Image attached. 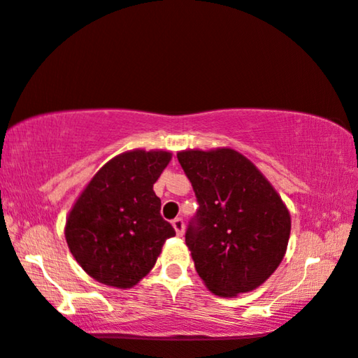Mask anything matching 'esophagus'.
Listing matches in <instances>:
<instances>
[{"label":"esophagus","mask_w":358,"mask_h":358,"mask_svg":"<svg viewBox=\"0 0 358 358\" xmlns=\"http://www.w3.org/2000/svg\"><path fill=\"white\" fill-rule=\"evenodd\" d=\"M171 226H173V229H175V232L178 236H183V232H185V222H183V219L182 217H176V219H173V221H171Z\"/></svg>","instance_id":"34e87169"}]
</instances>
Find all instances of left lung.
<instances>
[{
	"instance_id": "8db88e82",
	"label": "left lung",
	"mask_w": 358,
	"mask_h": 358,
	"mask_svg": "<svg viewBox=\"0 0 358 358\" xmlns=\"http://www.w3.org/2000/svg\"><path fill=\"white\" fill-rule=\"evenodd\" d=\"M199 209L185 241L209 292L222 298L259 288L287 254L292 217L264 173L234 149L176 154Z\"/></svg>"
}]
</instances>
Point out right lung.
I'll return each instance as SVG.
<instances>
[{
	"instance_id": "right-lung-1",
	"label": "right lung",
	"mask_w": 358,
	"mask_h": 358,
	"mask_svg": "<svg viewBox=\"0 0 358 358\" xmlns=\"http://www.w3.org/2000/svg\"><path fill=\"white\" fill-rule=\"evenodd\" d=\"M171 152L134 149L99 169L71 206L65 239L78 265L113 288H132L154 268L175 229L160 216L154 183Z\"/></svg>"
}]
</instances>
